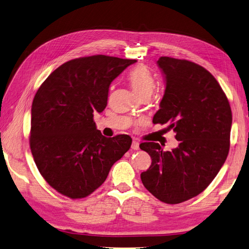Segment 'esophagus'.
I'll return each mask as SVG.
<instances>
[{
	"label": "esophagus",
	"mask_w": 249,
	"mask_h": 249,
	"mask_svg": "<svg viewBox=\"0 0 249 249\" xmlns=\"http://www.w3.org/2000/svg\"><path fill=\"white\" fill-rule=\"evenodd\" d=\"M131 148L134 149V150H137L139 149V143L137 142H135V140H133L132 142V144H131Z\"/></svg>",
	"instance_id": "esophagus-1"
}]
</instances>
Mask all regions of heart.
Returning <instances> with one entry per match:
<instances>
[{"label": "heart", "instance_id": "heart-1", "mask_svg": "<svg viewBox=\"0 0 249 249\" xmlns=\"http://www.w3.org/2000/svg\"><path fill=\"white\" fill-rule=\"evenodd\" d=\"M128 80L139 98L143 95H150L156 86L154 76L149 70L143 66H138L132 69L128 75Z\"/></svg>", "mask_w": 249, "mask_h": 249}]
</instances>
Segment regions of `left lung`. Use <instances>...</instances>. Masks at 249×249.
Masks as SVG:
<instances>
[{
	"label": "left lung",
	"mask_w": 249,
	"mask_h": 249,
	"mask_svg": "<svg viewBox=\"0 0 249 249\" xmlns=\"http://www.w3.org/2000/svg\"><path fill=\"white\" fill-rule=\"evenodd\" d=\"M166 89L154 124H169L179 144L165 151L159 143L139 145L151 158L140 174L160 201L176 204L198 196L217 176L230 148L232 112L219 82L199 65L160 57Z\"/></svg>",
	"instance_id": "obj_1"
}]
</instances>
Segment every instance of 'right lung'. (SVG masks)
<instances>
[{
	"label": "right lung",
	"instance_id": "obj_1",
	"mask_svg": "<svg viewBox=\"0 0 249 249\" xmlns=\"http://www.w3.org/2000/svg\"><path fill=\"white\" fill-rule=\"evenodd\" d=\"M135 62L104 55L74 59L52 72L36 91L31 154L41 176L63 196H89L130 148V136H104L93 113L105 110L112 81Z\"/></svg>",
	"mask_w": 249,
	"mask_h": 249
}]
</instances>
